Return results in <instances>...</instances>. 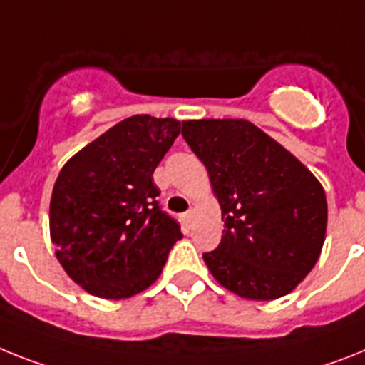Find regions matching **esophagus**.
Listing matches in <instances>:
<instances>
[{
	"label": "esophagus",
	"mask_w": 365,
	"mask_h": 365,
	"mask_svg": "<svg viewBox=\"0 0 365 365\" xmlns=\"http://www.w3.org/2000/svg\"><path fill=\"white\" fill-rule=\"evenodd\" d=\"M192 217H195V211H192V210L185 211V213H183V222H185V225H187V226H191Z\"/></svg>",
	"instance_id": "34e87169"
}]
</instances>
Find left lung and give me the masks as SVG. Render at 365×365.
Wrapping results in <instances>:
<instances>
[{"label": "left lung", "mask_w": 365, "mask_h": 365, "mask_svg": "<svg viewBox=\"0 0 365 365\" xmlns=\"http://www.w3.org/2000/svg\"><path fill=\"white\" fill-rule=\"evenodd\" d=\"M182 135L210 174L225 235L204 252L219 284L272 301L312 271L327 232L321 183L293 154L247 120H187Z\"/></svg>", "instance_id": "8db88e82"}]
</instances>
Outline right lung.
Segmentation results:
<instances>
[{"mask_svg": "<svg viewBox=\"0 0 365 365\" xmlns=\"http://www.w3.org/2000/svg\"><path fill=\"white\" fill-rule=\"evenodd\" d=\"M174 118L118 122L61 168L50 204L57 259L76 284L102 299L152 286L183 234L161 210L155 167L180 135Z\"/></svg>", "mask_w": 365, "mask_h": 365, "instance_id": "1", "label": "right lung"}]
</instances>
